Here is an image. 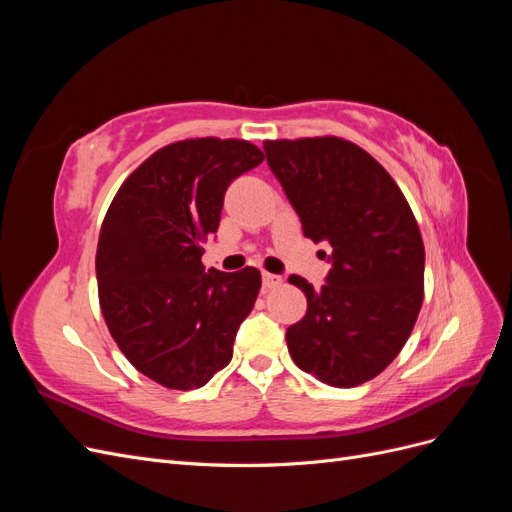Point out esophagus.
I'll list each match as a JSON object with an SVG mask.
<instances>
[{
	"mask_svg": "<svg viewBox=\"0 0 512 512\" xmlns=\"http://www.w3.org/2000/svg\"><path fill=\"white\" fill-rule=\"evenodd\" d=\"M282 284V277L280 275H273V273H262V286H265L267 290H271V288H277Z\"/></svg>",
	"mask_w": 512,
	"mask_h": 512,
	"instance_id": "esophagus-1",
	"label": "esophagus"
}]
</instances>
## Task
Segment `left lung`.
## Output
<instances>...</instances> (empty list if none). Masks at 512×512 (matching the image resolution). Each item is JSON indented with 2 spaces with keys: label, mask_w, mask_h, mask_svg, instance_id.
Wrapping results in <instances>:
<instances>
[{
  "label": "left lung",
  "mask_w": 512,
  "mask_h": 512,
  "mask_svg": "<svg viewBox=\"0 0 512 512\" xmlns=\"http://www.w3.org/2000/svg\"><path fill=\"white\" fill-rule=\"evenodd\" d=\"M262 147L303 235L333 247L322 288L288 277L307 297L305 316L286 331L288 352L324 384L359 386L393 363L421 312V230L395 179L346 138H284Z\"/></svg>",
  "instance_id": "8db88e82"
}]
</instances>
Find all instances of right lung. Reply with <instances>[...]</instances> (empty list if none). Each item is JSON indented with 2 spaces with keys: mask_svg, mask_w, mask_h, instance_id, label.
<instances>
[{
  "mask_svg": "<svg viewBox=\"0 0 512 512\" xmlns=\"http://www.w3.org/2000/svg\"><path fill=\"white\" fill-rule=\"evenodd\" d=\"M265 156L239 138H188L158 149L121 183L96 254L98 297L126 359L166 389L205 386L232 359L260 271H205L232 179Z\"/></svg>",
  "mask_w": 512,
  "mask_h": 512,
  "instance_id": "obj_1",
  "label": "right lung"
}]
</instances>
